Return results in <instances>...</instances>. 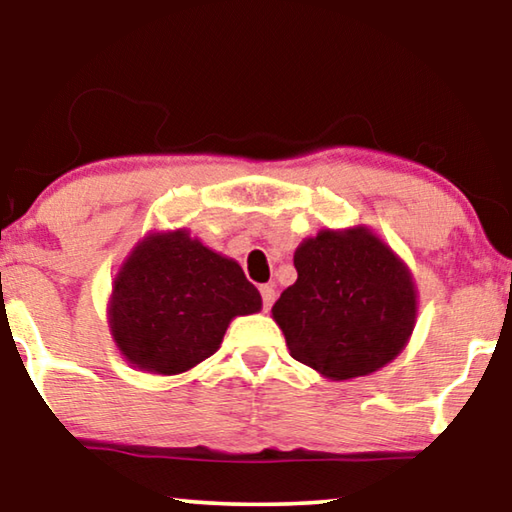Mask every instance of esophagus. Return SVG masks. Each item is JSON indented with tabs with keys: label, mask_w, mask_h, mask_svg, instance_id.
Instances as JSON below:
<instances>
[{
	"label": "esophagus",
	"mask_w": 512,
	"mask_h": 512,
	"mask_svg": "<svg viewBox=\"0 0 512 512\" xmlns=\"http://www.w3.org/2000/svg\"><path fill=\"white\" fill-rule=\"evenodd\" d=\"M261 298H263V307H265V310H270L272 303H275V298H277L275 286H272V284H263V286H261Z\"/></svg>",
	"instance_id": "34e87169"
}]
</instances>
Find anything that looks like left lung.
<instances>
[{
    "label": "left lung",
    "mask_w": 512,
    "mask_h": 512,
    "mask_svg": "<svg viewBox=\"0 0 512 512\" xmlns=\"http://www.w3.org/2000/svg\"><path fill=\"white\" fill-rule=\"evenodd\" d=\"M296 284L275 305L291 356L331 380L394 361L417 319V289L401 258L368 228L321 230L293 254Z\"/></svg>",
    "instance_id": "8db88e82"
}]
</instances>
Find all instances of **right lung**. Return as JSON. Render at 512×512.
<instances>
[{
    "instance_id": "add662e5",
    "label": "right lung",
    "mask_w": 512,
    "mask_h": 512,
    "mask_svg": "<svg viewBox=\"0 0 512 512\" xmlns=\"http://www.w3.org/2000/svg\"><path fill=\"white\" fill-rule=\"evenodd\" d=\"M261 310L240 263L184 228L146 235L114 279L109 328L125 361L153 375H179L221 347L235 317Z\"/></svg>"
}]
</instances>
